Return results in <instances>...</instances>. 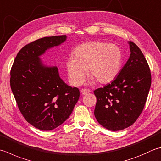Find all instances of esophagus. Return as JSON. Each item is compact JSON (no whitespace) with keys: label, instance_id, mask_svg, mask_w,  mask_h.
Returning a JSON list of instances; mask_svg holds the SVG:
<instances>
[{"label":"esophagus","instance_id":"esophagus-1","mask_svg":"<svg viewBox=\"0 0 161 161\" xmlns=\"http://www.w3.org/2000/svg\"><path fill=\"white\" fill-rule=\"evenodd\" d=\"M81 93L83 94V95H86V94L90 93V90L87 89H82L81 90Z\"/></svg>","mask_w":161,"mask_h":161}]
</instances>
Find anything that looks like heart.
<instances>
[{
  "instance_id": "1",
  "label": "heart",
  "mask_w": 161,
  "mask_h": 161,
  "mask_svg": "<svg viewBox=\"0 0 161 161\" xmlns=\"http://www.w3.org/2000/svg\"><path fill=\"white\" fill-rule=\"evenodd\" d=\"M75 58L66 61V70L70 83L79 86L83 83L87 70L100 84L111 82L120 72L122 53L114 44L91 41L79 45L74 51Z\"/></svg>"
}]
</instances>
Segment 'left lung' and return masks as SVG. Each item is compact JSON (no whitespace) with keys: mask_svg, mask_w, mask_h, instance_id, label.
<instances>
[{"mask_svg":"<svg viewBox=\"0 0 161 161\" xmlns=\"http://www.w3.org/2000/svg\"><path fill=\"white\" fill-rule=\"evenodd\" d=\"M130 55L115 80L93 91L94 115L97 122L112 131L124 130L136 121L145 105L152 84L150 68L140 49L128 42Z\"/></svg>","mask_w":161,"mask_h":161,"instance_id":"8db88e82","label":"left lung"}]
</instances>
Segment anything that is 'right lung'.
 Segmentation results:
<instances>
[{
  "instance_id": "obj_1",
  "label": "right lung",
  "mask_w": 161,
  "mask_h": 161,
  "mask_svg": "<svg viewBox=\"0 0 161 161\" xmlns=\"http://www.w3.org/2000/svg\"><path fill=\"white\" fill-rule=\"evenodd\" d=\"M66 36L45 37L24 46L14 61L10 86L24 119L39 130L57 128L70 116L80 97L78 88L66 84L56 66H47L40 56L58 46Z\"/></svg>"
}]
</instances>
